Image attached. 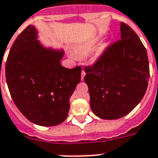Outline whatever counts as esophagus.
Returning a JSON list of instances; mask_svg holds the SVG:
<instances>
[{
  "label": "esophagus",
  "mask_w": 158,
  "mask_h": 158,
  "mask_svg": "<svg viewBox=\"0 0 158 158\" xmlns=\"http://www.w3.org/2000/svg\"><path fill=\"white\" fill-rule=\"evenodd\" d=\"M85 75V72L84 70H82V72H81V80H82V81L84 80Z\"/></svg>",
  "instance_id": "esophagus-1"
}]
</instances>
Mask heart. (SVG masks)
I'll return each mask as SVG.
<instances>
[{
    "label": "heart",
    "mask_w": 158,
    "mask_h": 158,
    "mask_svg": "<svg viewBox=\"0 0 158 158\" xmlns=\"http://www.w3.org/2000/svg\"><path fill=\"white\" fill-rule=\"evenodd\" d=\"M93 46H94V44H84V45H81V46H79L77 48H75V55L78 57H80V56H85L87 53L90 52V51L92 50Z\"/></svg>",
    "instance_id": "heart-1"
}]
</instances>
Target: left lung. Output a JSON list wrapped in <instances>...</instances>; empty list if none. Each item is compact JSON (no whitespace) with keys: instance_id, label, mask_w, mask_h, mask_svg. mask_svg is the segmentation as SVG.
<instances>
[{"instance_id":"obj_1","label":"left lung","mask_w":158,"mask_h":158,"mask_svg":"<svg viewBox=\"0 0 158 158\" xmlns=\"http://www.w3.org/2000/svg\"><path fill=\"white\" fill-rule=\"evenodd\" d=\"M84 69L90 107L102 119L125 116L146 92L149 78L146 49L137 33L124 22L121 39L106 47L98 60Z\"/></svg>"}]
</instances>
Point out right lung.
<instances>
[{
    "label": "right lung",
    "mask_w": 158,
    "mask_h": 158,
    "mask_svg": "<svg viewBox=\"0 0 158 158\" xmlns=\"http://www.w3.org/2000/svg\"><path fill=\"white\" fill-rule=\"evenodd\" d=\"M63 51L40 45L34 26L18 35L8 55L5 77L15 105L27 119L41 126L62 123L69 98L81 81V67H63Z\"/></svg>",
    "instance_id": "obj_1"
}]
</instances>
